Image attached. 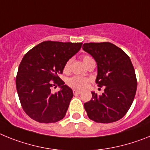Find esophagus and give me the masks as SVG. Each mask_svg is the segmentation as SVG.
<instances>
[{"instance_id": "1", "label": "esophagus", "mask_w": 150, "mask_h": 150, "mask_svg": "<svg viewBox=\"0 0 150 150\" xmlns=\"http://www.w3.org/2000/svg\"><path fill=\"white\" fill-rule=\"evenodd\" d=\"M81 93V91H77V90H73V93L74 94H80Z\"/></svg>"}]
</instances>
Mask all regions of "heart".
I'll return each instance as SVG.
<instances>
[{
    "label": "heart",
    "instance_id": "obj_1",
    "mask_svg": "<svg viewBox=\"0 0 150 150\" xmlns=\"http://www.w3.org/2000/svg\"><path fill=\"white\" fill-rule=\"evenodd\" d=\"M83 61L85 63L87 66L89 64V62H91L92 60H93V58L91 57L90 56L84 55L83 57ZM71 59H68L64 65V67H63V71L64 72H69L70 71V68H71ZM88 81V79L84 78V77L81 76H73L70 78L69 80H68V84L69 87L72 88H75V89H83L86 86L87 83Z\"/></svg>",
    "mask_w": 150,
    "mask_h": 150
}]
</instances>
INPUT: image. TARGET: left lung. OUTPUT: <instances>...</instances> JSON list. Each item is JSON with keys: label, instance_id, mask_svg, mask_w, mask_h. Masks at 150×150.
Wrapping results in <instances>:
<instances>
[{"label": "left lung", "instance_id": "left-lung-1", "mask_svg": "<svg viewBox=\"0 0 150 150\" xmlns=\"http://www.w3.org/2000/svg\"><path fill=\"white\" fill-rule=\"evenodd\" d=\"M83 50L94 58L97 64L96 83L104 86V93L84 103L90 119L98 123L119 120L127 112L136 94L137 78L130 57L121 48L109 42L85 43Z\"/></svg>", "mask_w": 150, "mask_h": 150}]
</instances>
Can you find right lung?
<instances>
[{
  "label": "right lung",
  "mask_w": 150,
  "mask_h": 150,
  "mask_svg": "<svg viewBox=\"0 0 150 150\" xmlns=\"http://www.w3.org/2000/svg\"><path fill=\"white\" fill-rule=\"evenodd\" d=\"M81 45L82 43L47 41L25 54L18 69L16 85L23 110L33 120L53 123L65 117L73 92L59 75L62 74L66 61ZM55 86L61 90L52 94L51 88Z\"/></svg>",
  "instance_id": "right-lung-1"
}]
</instances>
